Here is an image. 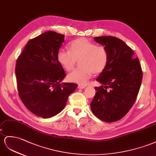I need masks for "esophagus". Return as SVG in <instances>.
I'll return each mask as SVG.
<instances>
[{
    "instance_id": "obj_1",
    "label": "esophagus",
    "mask_w": 156,
    "mask_h": 156,
    "mask_svg": "<svg viewBox=\"0 0 156 156\" xmlns=\"http://www.w3.org/2000/svg\"><path fill=\"white\" fill-rule=\"evenodd\" d=\"M86 86H83V85H78V88L79 89H84Z\"/></svg>"
}]
</instances>
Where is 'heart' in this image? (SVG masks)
I'll return each instance as SVG.
<instances>
[{
	"label": "heart",
	"mask_w": 156,
	"mask_h": 156,
	"mask_svg": "<svg viewBox=\"0 0 156 156\" xmlns=\"http://www.w3.org/2000/svg\"><path fill=\"white\" fill-rule=\"evenodd\" d=\"M57 61L66 70H71L77 61H80V69H75L67 76L70 82L86 84L92 73L99 74L104 70L109 60L108 51L104 46H97L95 43L85 38L72 42L69 51L60 49L57 53Z\"/></svg>",
	"instance_id": "b5f03b06"
}]
</instances>
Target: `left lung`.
I'll return each mask as SVG.
<instances>
[{"label":"left lung","instance_id":"obj_1","mask_svg":"<svg viewBox=\"0 0 156 156\" xmlns=\"http://www.w3.org/2000/svg\"><path fill=\"white\" fill-rule=\"evenodd\" d=\"M108 51L107 66L96 80L101 83L90 107L94 115L107 122L119 121L129 112L136 99L142 80L138 58L130 47L113 36L94 37Z\"/></svg>","mask_w":156,"mask_h":156}]
</instances>
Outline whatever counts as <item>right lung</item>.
<instances>
[{"label":"right lung","mask_w":156,"mask_h":156,"mask_svg":"<svg viewBox=\"0 0 156 156\" xmlns=\"http://www.w3.org/2000/svg\"><path fill=\"white\" fill-rule=\"evenodd\" d=\"M65 35L48 31L30 39L16 65L19 96L27 109L44 119L63 110L78 85L61 82L66 76L57 61Z\"/></svg>","instance_id":"obj_1"}]
</instances>
